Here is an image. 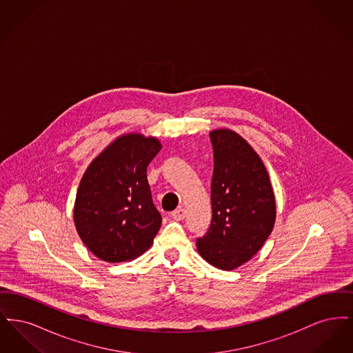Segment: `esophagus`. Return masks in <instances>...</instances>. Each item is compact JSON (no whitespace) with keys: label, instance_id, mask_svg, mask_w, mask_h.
<instances>
[{"label":"esophagus","instance_id":"1","mask_svg":"<svg viewBox=\"0 0 353 353\" xmlns=\"http://www.w3.org/2000/svg\"><path fill=\"white\" fill-rule=\"evenodd\" d=\"M170 217H172L173 219H176V221H181V219H184L185 209H183V208H179V209H176L174 212H172Z\"/></svg>","mask_w":353,"mask_h":353}]
</instances>
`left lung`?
I'll return each instance as SVG.
<instances>
[{
  "mask_svg": "<svg viewBox=\"0 0 353 353\" xmlns=\"http://www.w3.org/2000/svg\"><path fill=\"white\" fill-rule=\"evenodd\" d=\"M210 141L213 214L197 250L212 266L229 271L250 261L269 238L275 197L265 164L242 136L221 128L210 132Z\"/></svg>",
  "mask_w": 353,
  "mask_h": 353,
  "instance_id": "obj_1",
  "label": "left lung"
}]
</instances>
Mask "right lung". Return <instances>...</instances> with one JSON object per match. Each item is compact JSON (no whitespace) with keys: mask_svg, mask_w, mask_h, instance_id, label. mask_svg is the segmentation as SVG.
Segmentation results:
<instances>
[{"mask_svg":"<svg viewBox=\"0 0 353 353\" xmlns=\"http://www.w3.org/2000/svg\"><path fill=\"white\" fill-rule=\"evenodd\" d=\"M161 150L156 137L119 136L84 172L74 222L88 250L118 263L141 255L161 226L152 201L147 167Z\"/></svg>","mask_w":353,"mask_h":353,"instance_id":"right-lung-1","label":"right lung"}]
</instances>
